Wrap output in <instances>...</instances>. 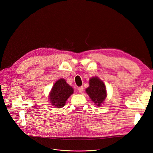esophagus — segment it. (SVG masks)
<instances>
[{"instance_id": "34e87169", "label": "esophagus", "mask_w": 153, "mask_h": 153, "mask_svg": "<svg viewBox=\"0 0 153 153\" xmlns=\"http://www.w3.org/2000/svg\"><path fill=\"white\" fill-rule=\"evenodd\" d=\"M78 90H79V92L82 93V92L83 91V90H84V87H79V88H78Z\"/></svg>"}]
</instances>
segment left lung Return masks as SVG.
I'll list each match as a JSON object with an SVG mask.
<instances>
[{
    "label": "left lung",
    "mask_w": 153,
    "mask_h": 153,
    "mask_svg": "<svg viewBox=\"0 0 153 153\" xmlns=\"http://www.w3.org/2000/svg\"><path fill=\"white\" fill-rule=\"evenodd\" d=\"M89 84L90 86L86 89V92L92 101L100 107L106 97V88L104 82L98 77H94L90 79Z\"/></svg>",
    "instance_id": "obj_1"
}]
</instances>
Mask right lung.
Segmentation results:
<instances>
[{
    "label": "right lung",
    "mask_w": 153,
    "mask_h": 153,
    "mask_svg": "<svg viewBox=\"0 0 153 153\" xmlns=\"http://www.w3.org/2000/svg\"><path fill=\"white\" fill-rule=\"evenodd\" d=\"M73 93V88L66 84L65 79H60L53 85L49 99L52 105L57 108L63 107L66 101Z\"/></svg>",
    "instance_id": "right-lung-1"
}]
</instances>
